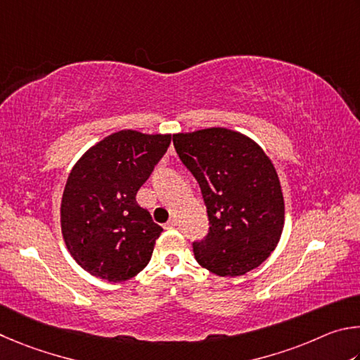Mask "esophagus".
<instances>
[{
    "label": "esophagus",
    "instance_id": "34e87169",
    "mask_svg": "<svg viewBox=\"0 0 360 360\" xmlns=\"http://www.w3.org/2000/svg\"><path fill=\"white\" fill-rule=\"evenodd\" d=\"M176 224H179V221H176V219H175V218H170V219H169V221H167L166 224H164V228H166V229H174Z\"/></svg>",
    "mask_w": 360,
    "mask_h": 360
}]
</instances>
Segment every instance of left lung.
Wrapping results in <instances>:
<instances>
[{"label": "left lung", "mask_w": 360, "mask_h": 360, "mask_svg": "<svg viewBox=\"0 0 360 360\" xmlns=\"http://www.w3.org/2000/svg\"><path fill=\"white\" fill-rule=\"evenodd\" d=\"M174 147L198 180L210 221L204 240L193 243L196 261L218 276L259 267L285 226L274 162L253 139L221 126L174 134Z\"/></svg>", "instance_id": "8db88e82"}]
</instances>
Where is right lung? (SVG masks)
Segmentation results:
<instances>
[{
    "instance_id": "obj_1",
    "label": "right lung",
    "mask_w": 360,
    "mask_h": 360,
    "mask_svg": "<svg viewBox=\"0 0 360 360\" xmlns=\"http://www.w3.org/2000/svg\"><path fill=\"white\" fill-rule=\"evenodd\" d=\"M170 143V134L123 129L88 148L74 164L61 199V234L74 261L112 283L150 262L162 228L136 194Z\"/></svg>"
}]
</instances>
